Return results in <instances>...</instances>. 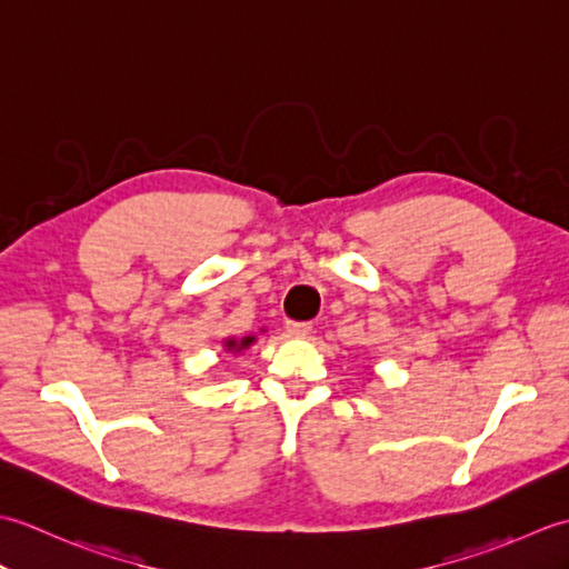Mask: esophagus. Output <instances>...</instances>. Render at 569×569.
Instances as JSON below:
<instances>
[{
  "label": "esophagus",
  "mask_w": 569,
  "mask_h": 569,
  "mask_svg": "<svg viewBox=\"0 0 569 569\" xmlns=\"http://www.w3.org/2000/svg\"><path fill=\"white\" fill-rule=\"evenodd\" d=\"M310 330H312L310 322H293V320L286 322V332L291 337H306L310 335Z\"/></svg>",
  "instance_id": "1"
}]
</instances>
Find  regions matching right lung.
<instances>
[{
	"label": "right lung",
	"mask_w": 569,
	"mask_h": 569,
	"mask_svg": "<svg viewBox=\"0 0 569 569\" xmlns=\"http://www.w3.org/2000/svg\"><path fill=\"white\" fill-rule=\"evenodd\" d=\"M251 342H253V337H244V340H239V342H237V340H227L224 347H227V349H234V352H239V349L249 347Z\"/></svg>",
	"instance_id": "obj_1"
}]
</instances>
